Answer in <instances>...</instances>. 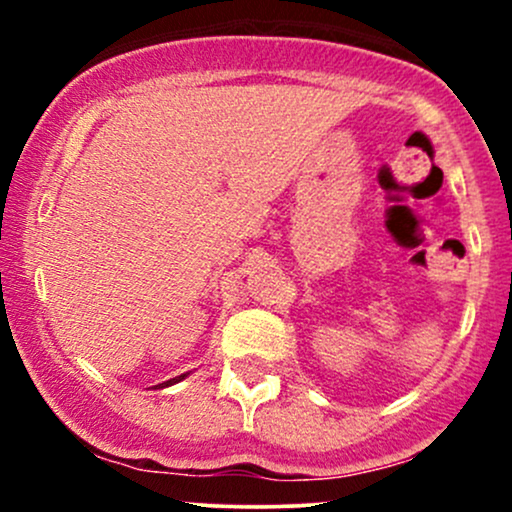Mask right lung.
Masks as SVG:
<instances>
[{"instance_id": "obj_1", "label": "right lung", "mask_w": 512, "mask_h": 512, "mask_svg": "<svg viewBox=\"0 0 512 512\" xmlns=\"http://www.w3.org/2000/svg\"><path fill=\"white\" fill-rule=\"evenodd\" d=\"M187 375H190V373H182V375H178V378H170V380H166V383H161V385H156V387H170V385L180 383V380H185Z\"/></svg>"}]
</instances>
